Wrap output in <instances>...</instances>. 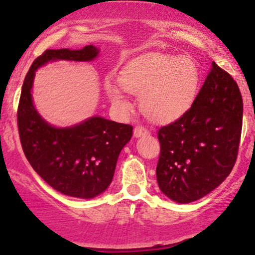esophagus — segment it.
Wrapping results in <instances>:
<instances>
[{
    "instance_id": "1",
    "label": "esophagus",
    "mask_w": 255,
    "mask_h": 255,
    "mask_svg": "<svg viewBox=\"0 0 255 255\" xmlns=\"http://www.w3.org/2000/svg\"><path fill=\"white\" fill-rule=\"evenodd\" d=\"M143 135H148V130L146 128L140 127V125L135 127V128H133V136L135 137H141Z\"/></svg>"
}]
</instances>
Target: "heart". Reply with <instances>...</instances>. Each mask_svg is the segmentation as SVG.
I'll use <instances>...</instances> for the list:
<instances>
[{"mask_svg": "<svg viewBox=\"0 0 255 255\" xmlns=\"http://www.w3.org/2000/svg\"><path fill=\"white\" fill-rule=\"evenodd\" d=\"M119 83L122 88L113 82L106 85L110 102L118 109H131L125 90L140 97L141 110L149 120L169 124L184 117L193 107L200 86V72L190 56L154 52L123 67Z\"/></svg>", "mask_w": 255, "mask_h": 255, "instance_id": "1", "label": "heart"}]
</instances>
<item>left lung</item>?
Here are the masks:
<instances>
[{
	"mask_svg": "<svg viewBox=\"0 0 255 255\" xmlns=\"http://www.w3.org/2000/svg\"><path fill=\"white\" fill-rule=\"evenodd\" d=\"M242 119L237 83L212 62L190 110L158 130L156 174L162 193L175 203L188 204L221 184L237 159Z\"/></svg>",
	"mask_w": 255,
	"mask_h": 255,
	"instance_id": "1",
	"label": "left lung"
}]
</instances>
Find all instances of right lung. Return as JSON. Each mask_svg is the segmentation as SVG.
I'll list each match as a JSON object with an SVG mask.
<instances>
[{"mask_svg": "<svg viewBox=\"0 0 255 255\" xmlns=\"http://www.w3.org/2000/svg\"><path fill=\"white\" fill-rule=\"evenodd\" d=\"M98 54L93 45L44 51L25 76L17 112L20 143L33 169L55 190L80 199L96 198L107 190L119 153L132 136V127L101 117L75 127H51L34 108L31 87L35 71L49 61H92Z\"/></svg>", "mask_w": 255, "mask_h": 255, "instance_id": "add662e5", "label": "right lung"}]
</instances>
